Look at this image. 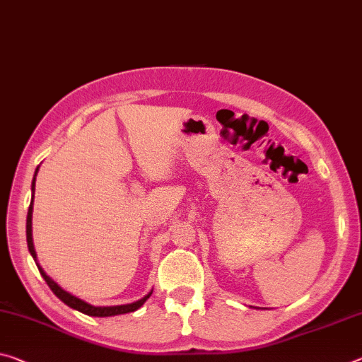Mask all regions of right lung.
Instances as JSON below:
<instances>
[{"mask_svg":"<svg viewBox=\"0 0 362 362\" xmlns=\"http://www.w3.org/2000/svg\"><path fill=\"white\" fill-rule=\"evenodd\" d=\"M37 172L38 168L35 170V177H37ZM35 177H33V182H32V203L28 206V212H27V245H28V251H30V255L33 259L37 261V253H35V248H33V240H32V211H33V194H35ZM38 266V264H37ZM38 271L42 274V277L45 279V282L48 284V286L51 288V291L59 298L62 303H66L67 306H71L72 309H77V311L87 314V315H95V317H107V315H117V314H127V313H134L136 309L143 306V303H145L148 298L151 296V293H148L145 298H141V300L132 303V305H122V306H107V308H96V306H91L88 303H85L82 300H78L77 296H74L71 293H67L66 290H62L59 285H57L53 279L48 277L47 272L43 271L42 267L38 266Z\"/></svg>","mask_w":362,"mask_h":362,"instance_id":"1","label":"right lung"}]
</instances>
